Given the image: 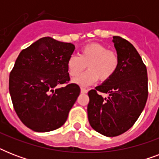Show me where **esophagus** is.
<instances>
[{"mask_svg": "<svg viewBox=\"0 0 159 159\" xmlns=\"http://www.w3.org/2000/svg\"><path fill=\"white\" fill-rule=\"evenodd\" d=\"M81 92L82 93H87V90L86 88H84V87H81Z\"/></svg>", "mask_w": 159, "mask_h": 159, "instance_id": "obj_1", "label": "esophagus"}]
</instances>
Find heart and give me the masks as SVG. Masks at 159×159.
Segmentation results:
<instances>
[{
  "instance_id": "1",
  "label": "heart",
  "mask_w": 159,
  "mask_h": 159,
  "mask_svg": "<svg viewBox=\"0 0 159 159\" xmlns=\"http://www.w3.org/2000/svg\"><path fill=\"white\" fill-rule=\"evenodd\" d=\"M119 57L113 50L104 44L92 43L81 48L79 56L72 55L67 62L70 76L76 77L86 66L89 71L73 79L76 84L87 87L94 84L98 78L102 82L111 78L118 68Z\"/></svg>"
}]
</instances>
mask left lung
Returning <instances> with one entry per match:
<instances>
[{"mask_svg": "<svg viewBox=\"0 0 159 159\" xmlns=\"http://www.w3.org/2000/svg\"><path fill=\"white\" fill-rule=\"evenodd\" d=\"M119 57L115 74L88 92V120L92 128L107 137L125 133L142 113L148 98L147 68L133 44L113 36ZM99 92L108 94L103 98Z\"/></svg>", "mask_w": 159, "mask_h": 159, "instance_id": "left-lung-1", "label": "left lung"}]
</instances>
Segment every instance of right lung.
<instances>
[{"mask_svg": "<svg viewBox=\"0 0 159 159\" xmlns=\"http://www.w3.org/2000/svg\"><path fill=\"white\" fill-rule=\"evenodd\" d=\"M74 49L72 43L43 37L19 54L9 91L17 116L32 130H54L67 120L80 94L78 85L68 83L67 62Z\"/></svg>", "mask_w": 159, "mask_h": 159, "instance_id": "1", "label": "right lung"}]
</instances>
